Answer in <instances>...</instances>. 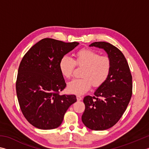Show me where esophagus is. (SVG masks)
I'll use <instances>...</instances> for the list:
<instances>
[{
    "label": "esophagus",
    "mask_w": 149,
    "mask_h": 149,
    "mask_svg": "<svg viewBox=\"0 0 149 149\" xmlns=\"http://www.w3.org/2000/svg\"><path fill=\"white\" fill-rule=\"evenodd\" d=\"M77 101H81L83 100V97H81L80 95H77Z\"/></svg>",
    "instance_id": "34e87169"
}]
</instances>
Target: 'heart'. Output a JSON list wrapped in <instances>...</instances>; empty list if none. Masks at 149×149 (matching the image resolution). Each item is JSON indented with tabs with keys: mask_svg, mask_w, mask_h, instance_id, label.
I'll return each instance as SVG.
<instances>
[{
	"mask_svg": "<svg viewBox=\"0 0 149 149\" xmlns=\"http://www.w3.org/2000/svg\"><path fill=\"white\" fill-rule=\"evenodd\" d=\"M83 68L81 76L68 83L67 88L71 93L82 95L88 92L92 85L97 88L106 82L112 68V63L107 56H101L100 54L90 49H83L75 54V60L64 56L59 63L61 74L67 79L71 78L75 66Z\"/></svg>",
	"mask_w": 149,
	"mask_h": 149,
	"instance_id": "heart-1",
	"label": "heart"
}]
</instances>
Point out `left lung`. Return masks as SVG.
Instances as JSON below:
<instances>
[{
  "mask_svg": "<svg viewBox=\"0 0 149 149\" xmlns=\"http://www.w3.org/2000/svg\"><path fill=\"white\" fill-rule=\"evenodd\" d=\"M90 46L103 48L112 63L106 82L95 90L94 96L84 97L85 110L82 121L93 130L110 129L126 110L132 94V77L126 58L116 46L107 42H95Z\"/></svg>",
  "mask_w": 149,
  "mask_h": 149,
  "instance_id": "left-lung-1",
  "label": "left lung"
}]
</instances>
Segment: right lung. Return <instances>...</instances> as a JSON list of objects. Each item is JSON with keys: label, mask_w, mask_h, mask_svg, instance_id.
Returning a JSON list of instances; mask_svg holds the SVG:
<instances>
[{"label": "right lung", "mask_w": 149, "mask_h": 149, "mask_svg": "<svg viewBox=\"0 0 149 149\" xmlns=\"http://www.w3.org/2000/svg\"><path fill=\"white\" fill-rule=\"evenodd\" d=\"M78 45L45 38L23 57L17 77V95L23 115L35 127L56 129L70 106L76 102L75 95L59 94L66 86L59 63Z\"/></svg>", "instance_id": "right-lung-1"}]
</instances>
